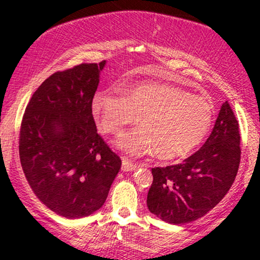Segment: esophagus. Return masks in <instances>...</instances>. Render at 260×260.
I'll use <instances>...</instances> for the list:
<instances>
[{"label":"esophagus","mask_w":260,"mask_h":260,"mask_svg":"<svg viewBox=\"0 0 260 260\" xmlns=\"http://www.w3.org/2000/svg\"><path fill=\"white\" fill-rule=\"evenodd\" d=\"M137 166L134 165L133 162H131V161H128L127 159H122V170L123 171H133V170H136Z\"/></svg>","instance_id":"1"}]
</instances>
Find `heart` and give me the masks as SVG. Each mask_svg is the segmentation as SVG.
I'll return each instance as SVG.
<instances>
[{
    "label": "heart",
    "instance_id": "obj_1",
    "mask_svg": "<svg viewBox=\"0 0 260 260\" xmlns=\"http://www.w3.org/2000/svg\"><path fill=\"white\" fill-rule=\"evenodd\" d=\"M91 111L101 129L112 136H120L140 117L143 127L122 136L117 147L136 156L155 151L164 161L183 159L192 153L213 122L210 101L161 83H137L124 88L122 96L96 92Z\"/></svg>",
    "mask_w": 260,
    "mask_h": 260
}]
</instances>
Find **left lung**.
<instances>
[{
    "mask_svg": "<svg viewBox=\"0 0 260 260\" xmlns=\"http://www.w3.org/2000/svg\"><path fill=\"white\" fill-rule=\"evenodd\" d=\"M238 121L228 101L222 104L211 134L182 164L151 169L148 192L150 213L174 225L192 222L219 203L234 183L241 160Z\"/></svg>",
    "mask_w": 260,
    "mask_h": 260,
    "instance_id": "1",
    "label": "left lung"
}]
</instances>
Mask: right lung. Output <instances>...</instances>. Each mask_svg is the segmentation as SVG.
<instances>
[{"label": "right lung", "instance_id": "obj_1", "mask_svg": "<svg viewBox=\"0 0 260 260\" xmlns=\"http://www.w3.org/2000/svg\"><path fill=\"white\" fill-rule=\"evenodd\" d=\"M106 61L50 76L23 116L19 156L32 192L67 219L103 207L121 159L96 132L91 103Z\"/></svg>", "mask_w": 260, "mask_h": 260}]
</instances>
